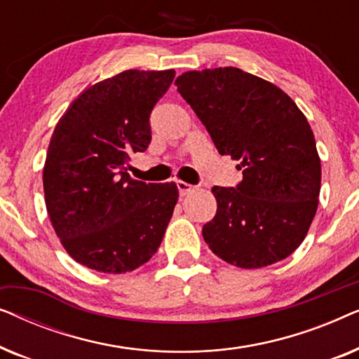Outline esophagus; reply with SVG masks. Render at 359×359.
Segmentation results:
<instances>
[{"instance_id":"34e87169","label":"esophagus","mask_w":359,"mask_h":359,"mask_svg":"<svg viewBox=\"0 0 359 359\" xmlns=\"http://www.w3.org/2000/svg\"><path fill=\"white\" fill-rule=\"evenodd\" d=\"M176 186H178V191H180L181 196H188L189 193H193V191L196 189L193 184L186 183V181H181V180L176 181Z\"/></svg>"}]
</instances>
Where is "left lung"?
Listing matches in <instances>:
<instances>
[{"label":"left lung","mask_w":359,"mask_h":359,"mask_svg":"<svg viewBox=\"0 0 359 359\" xmlns=\"http://www.w3.org/2000/svg\"><path fill=\"white\" fill-rule=\"evenodd\" d=\"M175 85L219 154L243 170L237 188H212L217 212L203 227L205 243L243 269L287 258L306 238L320 194V156L304 112L281 88L233 67L186 72Z\"/></svg>","instance_id":"obj_1"}]
</instances>
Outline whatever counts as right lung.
<instances>
[{
  "label": "right lung",
  "instance_id": "obj_1",
  "mask_svg": "<svg viewBox=\"0 0 359 359\" xmlns=\"http://www.w3.org/2000/svg\"><path fill=\"white\" fill-rule=\"evenodd\" d=\"M175 70H126L86 88L48 144L43 194L67 253L100 273L134 271L158 250L178 186L130 178V154L150 144V112Z\"/></svg>",
  "mask_w": 359,
  "mask_h": 359
}]
</instances>
